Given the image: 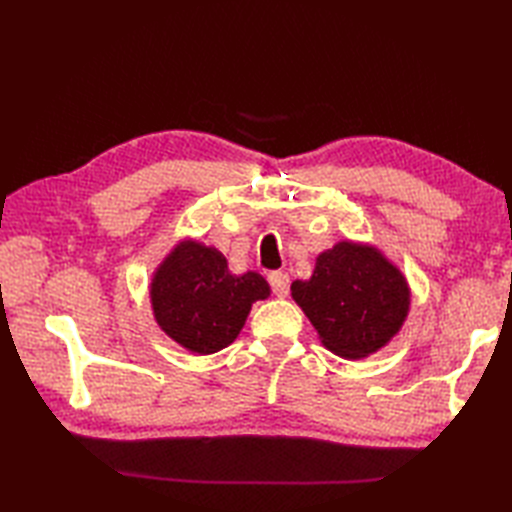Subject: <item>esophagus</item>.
Here are the masks:
<instances>
[{
	"instance_id": "esophagus-1",
	"label": "esophagus",
	"mask_w": 512,
	"mask_h": 512,
	"mask_svg": "<svg viewBox=\"0 0 512 512\" xmlns=\"http://www.w3.org/2000/svg\"><path fill=\"white\" fill-rule=\"evenodd\" d=\"M268 281H270V288H273V292H275V295H277L279 299L288 297V292H290V277H288L286 273H281V270H275V273L268 275Z\"/></svg>"
}]
</instances>
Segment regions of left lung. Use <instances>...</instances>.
I'll return each instance as SVG.
<instances>
[{
	"instance_id": "left-lung-1",
	"label": "left lung",
	"mask_w": 512,
	"mask_h": 512,
	"mask_svg": "<svg viewBox=\"0 0 512 512\" xmlns=\"http://www.w3.org/2000/svg\"><path fill=\"white\" fill-rule=\"evenodd\" d=\"M290 290L321 343L352 361L394 339L411 303L405 275L378 248L347 239L323 250L312 277Z\"/></svg>"
}]
</instances>
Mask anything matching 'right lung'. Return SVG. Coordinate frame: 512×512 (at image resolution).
<instances>
[{
	"mask_svg": "<svg viewBox=\"0 0 512 512\" xmlns=\"http://www.w3.org/2000/svg\"><path fill=\"white\" fill-rule=\"evenodd\" d=\"M149 295L169 339L189 352L213 354L237 339L253 303L270 297V286L253 270L233 275L220 250L184 239L156 268Z\"/></svg>",
	"mask_w": 512,
	"mask_h": 512,
	"instance_id": "add662e5",
	"label": "right lung"
}]
</instances>
